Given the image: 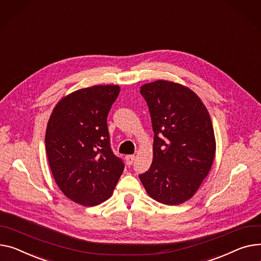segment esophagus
<instances>
[{"instance_id": "1", "label": "esophagus", "mask_w": 261, "mask_h": 261, "mask_svg": "<svg viewBox=\"0 0 261 261\" xmlns=\"http://www.w3.org/2000/svg\"><path fill=\"white\" fill-rule=\"evenodd\" d=\"M135 160V155H127L126 156V162L128 166H131Z\"/></svg>"}]
</instances>
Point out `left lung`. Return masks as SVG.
Segmentation results:
<instances>
[{"label":"left lung","mask_w":261,"mask_h":261,"mask_svg":"<svg viewBox=\"0 0 261 261\" xmlns=\"http://www.w3.org/2000/svg\"><path fill=\"white\" fill-rule=\"evenodd\" d=\"M154 132L153 161L140 179L150 197L174 205L192 197L212 167L216 142L201 99L180 84L159 80L141 87Z\"/></svg>","instance_id":"obj_1"}]
</instances>
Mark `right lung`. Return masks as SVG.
Here are the masks:
<instances>
[{"label":"right lung","instance_id":"1","mask_svg":"<svg viewBox=\"0 0 261 261\" xmlns=\"http://www.w3.org/2000/svg\"><path fill=\"white\" fill-rule=\"evenodd\" d=\"M120 88L99 85L63 97L47 124L45 145L62 192L92 206L111 197L125 165L110 147L107 116Z\"/></svg>","mask_w":261,"mask_h":261}]
</instances>
